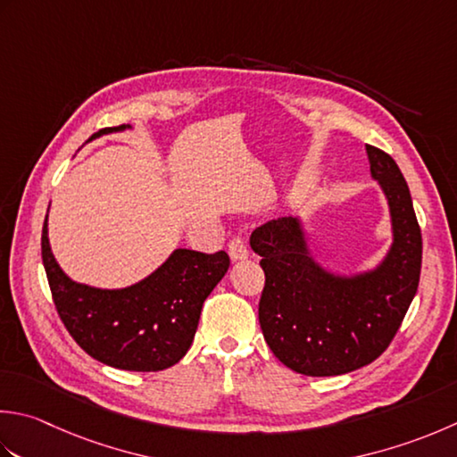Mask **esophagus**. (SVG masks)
<instances>
[{
    "label": "esophagus",
    "instance_id": "obj_1",
    "mask_svg": "<svg viewBox=\"0 0 457 457\" xmlns=\"http://www.w3.org/2000/svg\"><path fill=\"white\" fill-rule=\"evenodd\" d=\"M249 255V249L245 245V241L241 237H234L229 241V257L231 262H241V259H245Z\"/></svg>",
    "mask_w": 457,
    "mask_h": 457
}]
</instances>
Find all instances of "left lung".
<instances>
[{
  "label": "left lung",
  "instance_id": "1",
  "mask_svg": "<svg viewBox=\"0 0 457 457\" xmlns=\"http://www.w3.org/2000/svg\"><path fill=\"white\" fill-rule=\"evenodd\" d=\"M370 176L386 198L392 244L372 270L337 273L311 255L301 218L257 228L249 245L262 255L265 287L259 325L273 354L305 377H338L386 351L418 291L422 234L398 164L366 145Z\"/></svg>",
  "mask_w": 457,
  "mask_h": 457
}]
</instances>
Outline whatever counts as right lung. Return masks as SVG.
<instances>
[{
	"label": "right lung",
	"instance_id": "add662e5",
	"mask_svg": "<svg viewBox=\"0 0 457 457\" xmlns=\"http://www.w3.org/2000/svg\"><path fill=\"white\" fill-rule=\"evenodd\" d=\"M130 129V124L103 129L88 140ZM47 218L49 210L41 236L45 273L62 325L77 345L98 362L120 370L156 372L180 361L194 341L205 297L228 273V253L178 247L145 279L101 289L77 283L61 270L51 252Z\"/></svg>",
	"mask_w": 457,
	"mask_h": 457
}]
</instances>
